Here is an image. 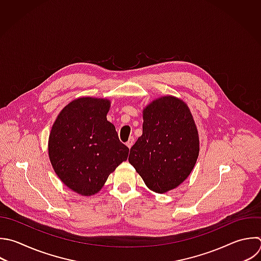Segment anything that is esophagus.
<instances>
[{
	"label": "esophagus",
	"instance_id": "obj_1",
	"mask_svg": "<svg viewBox=\"0 0 261 261\" xmlns=\"http://www.w3.org/2000/svg\"><path fill=\"white\" fill-rule=\"evenodd\" d=\"M134 143H135V138H134V137H130V138H129V140L126 142V146L130 149V148H132V146L134 145Z\"/></svg>",
	"mask_w": 261,
	"mask_h": 261
}]
</instances>
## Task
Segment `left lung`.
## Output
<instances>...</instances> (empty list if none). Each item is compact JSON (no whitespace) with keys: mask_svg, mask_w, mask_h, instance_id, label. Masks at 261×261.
<instances>
[{"mask_svg":"<svg viewBox=\"0 0 261 261\" xmlns=\"http://www.w3.org/2000/svg\"><path fill=\"white\" fill-rule=\"evenodd\" d=\"M143 135L130 148L128 161L153 192L178 187L199 155L198 130L187 104L165 96L143 111Z\"/></svg>","mask_w":261,"mask_h":261,"instance_id":"1","label":"left lung"}]
</instances>
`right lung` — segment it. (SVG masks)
Here are the masks:
<instances>
[{
  "label": "right lung",
  "instance_id": "1",
  "mask_svg": "<svg viewBox=\"0 0 261 261\" xmlns=\"http://www.w3.org/2000/svg\"><path fill=\"white\" fill-rule=\"evenodd\" d=\"M110 101L91 97L70 102L59 113L49 137L52 166L70 190L92 196L127 159L115 126L107 120Z\"/></svg>",
  "mask_w": 261,
  "mask_h": 261
}]
</instances>
